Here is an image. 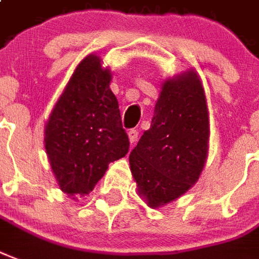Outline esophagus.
<instances>
[{"instance_id": "esophagus-1", "label": "esophagus", "mask_w": 259, "mask_h": 259, "mask_svg": "<svg viewBox=\"0 0 259 259\" xmlns=\"http://www.w3.org/2000/svg\"><path fill=\"white\" fill-rule=\"evenodd\" d=\"M138 135H139V132H138L137 130H130V131H128V139H130V143H131V145H134V143L138 141Z\"/></svg>"}]
</instances>
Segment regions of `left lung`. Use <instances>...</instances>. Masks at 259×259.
<instances>
[{
	"mask_svg": "<svg viewBox=\"0 0 259 259\" xmlns=\"http://www.w3.org/2000/svg\"><path fill=\"white\" fill-rule=\"evenodd\" d=\"M209 110L194 69L161 85L151 125L130 154L138 194L153 209L178 199L198 182L209 153Z\"/></svg>",
	"mask_w": 259,
	"mask_h": 259,
	"instance_id": "obj_1",
	"label": "left lung"
}]
</instances>
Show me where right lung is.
<instances>
[{"instance_id":"add662e5","label":"right lung","mask_w":259,"mask_h":259,"mask_svg":"<svg viewBox=\"0 0 259 259\" xmlns=\"http://www.w3.org/2000/svg\"><path fill=\"white\" fill-rule=\"evenodd\" d=\"M112 72L97 54L77 64L45 124V149L58 187L72 199L95 187L109 164L125 157L130 141L121 125Z\"/></svg>"}]
</instances>
